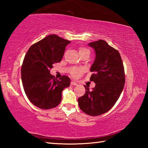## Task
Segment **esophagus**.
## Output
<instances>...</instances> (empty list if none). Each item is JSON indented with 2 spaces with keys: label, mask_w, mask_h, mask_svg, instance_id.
Masks as SVG:
<instances>
[{
  "label": "esophagus",
  "mask_w": 148,
  "mask_h": 148,
  "mask_svg": "<svg viewBox=\"0 0 148 148\" xmlns=\"http://www.w3.org/2000/svg\"><path fill=\"white\" fill-rule=\"evenodd\" d=\"M71 86H77V84L75 82H74V81H71Z\"/></svg>",
  "instance_id": "34e87169"
}]
</instances>
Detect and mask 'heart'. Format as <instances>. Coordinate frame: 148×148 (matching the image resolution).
<instances>
[{
    "label": "heart",
    "instance_id": "1",
    "mask_svg": "<svg viewBox=\"0 0 148 148\" xmlns=\"http://www.w3.org/2000/svg\"><path fill=\"white\" fill-rule=\"evenodd\" d=\"M85 52H89L90 53V50L87 48H80L79 49V53H85ZM83 70L81 68H75L72 69L71 71V76L74 77V78H78L80 77L81 74L82 73Z\"/></svg>",
    "mask_w": 148,
    "mask_h": 148
}]
</instances>
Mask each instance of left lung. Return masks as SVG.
Listing matches in <instances>:
<instances>
[{
	"label": "left lung",
	"instance_id": "1",
	"mask_svg": "<svg viewBox=\"0 0 148 148\" xmlns=\"http://www.w3.org/2000/svg\"><path fill=\"white\" fill-rule=\"evenodd\" d=\"M95 51V59L90 71L91 81L95 87L90 91L84 86L86 93L78 99L83 112L91 116L106 113L117 101L123 90L125 73L123 62L119 52L104 40L88 44Z\"/></svg>",
	"mask_w": 148,
	"mask_h": 148
}]
</instances>
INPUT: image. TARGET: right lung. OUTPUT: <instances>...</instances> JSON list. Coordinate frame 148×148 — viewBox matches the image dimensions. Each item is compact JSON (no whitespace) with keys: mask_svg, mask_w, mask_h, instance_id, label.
I'll return each mask as SVG.
<instances>
[{"mask_svg":"<svg viewBox=\"0 0 148 148\" xmlns=\"http://www.w3.org/2000/svg\"><path fill=\"white\" fill-rule=\"evenodd\" d=\"M71 42L56 35H49L29 48L21 68L22 85L27 98L42 110L57 107L62 100V91L70 85V79H55L50 74L53 64L59 62L66 46Z\"/></svg>","mask_w":148,"mask_h":148,"instance_id":"add662e5","label":"right lung"}]
</instances>
